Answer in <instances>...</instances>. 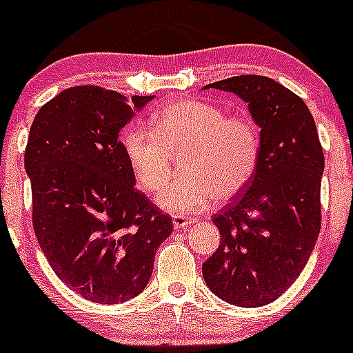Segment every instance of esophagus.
<instances>
[{"instance_id":"obj_1","label":"esophagus","mask_w":353,"mask_h":353,"mask_svg":"<svg viewBox=\"0 0 353 353\" xmlns=\"http://www.w3.org/2000/svg\"><path fill=\"white\" fill-rule=\"evenodd\" d=\"M172 222L176 229H186L188 225L196 222V219H190V216H184V215H174Z\"/></svg>"}]
</instances>
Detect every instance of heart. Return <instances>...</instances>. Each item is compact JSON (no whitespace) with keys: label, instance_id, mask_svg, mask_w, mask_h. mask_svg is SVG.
<instances>
[{"label":"heart","instance_id":"b5f03b06","mask_svg":"<svg viewBox=\"0 0 353 353\" xmlns=\"http://www.w3.org/2000/svg\"><path fill=\"white\" fill-rule=\"evenodd\" d=\"M121 147L134 181L147 193L162 190L174 157H183L186 174L160 193L159 205L172 213H198L251 183L261 157V133L251 117L225 116L215 104L181 99L152 114V130L126 128Z\"/></svg>","mask_w":353,"mask_h":353}]
</instances>
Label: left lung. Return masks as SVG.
Here are the masks:
<instances>
[{
	"mask_svg": "<svg viewBox=\"0 0 353 353\" xmlns=\"http://www.w3.org/2000/svg\"><path fill=\"white\" fill-rule=\"evenodd\" d=\"M206 87L248 102L261 128V157L243 196L213 216L220 245L203 276L223 301L259 307L299 279L314 249L325 155L305 102L273 78L239 74Z\"/></svg>",
	"mask_w": 353,
	"mask_h": 353,
	"instance_id": "obj_1",
	"label": "left lung"
}]
</instances>
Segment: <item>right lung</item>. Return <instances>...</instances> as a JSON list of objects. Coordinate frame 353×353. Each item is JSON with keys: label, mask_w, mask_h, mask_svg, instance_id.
<instances>
[{"label": "right lung", "mask_w": 353, "mask_h": 353, "mask_svg": "<svg viewBox=\"0 0 353 353\" xmlns=\"http://www.w3.org/2000/svg\"><path fill=\"white\" fill-rule=\"evenodd\" d=\"M154 95L99 85L59 92L39 109L25 148L32 223L61 282L87 301L117 304L150 280L172 219L134 188L121 128Z\"/></svg>", "instance_id": "1"}]
</instances>
